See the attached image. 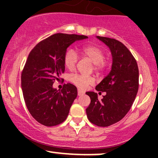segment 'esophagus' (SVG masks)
I'll return each mask as SVG.
<instances>
[{
    "mask_svg": "<svg viewBox=\"0 0 158 158\" xmlns=\"http://www.w3.org/2000/svg\"><path fill=\"white\" fill-rule=\"evenodd\" d=\"M85 94V92L83 91V90H78V96H81L83 95V94Z\"/></svg>",
    "mask_w": 158,
    "mask_h": 158,
    "instance_id": "obj_1",
    "label": "esophagus"
}]
</instances>
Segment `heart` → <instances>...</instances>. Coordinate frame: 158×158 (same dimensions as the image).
Returning a JSON list of instances; mask_svg holds the SVG:
<instances>
[{"label": "heart", "instance_id": "1", "mask_svg": "<svg viewBox=\"0 0 158 158\" xmlns=\"http://www.w3.org/2000/svg\"><path fill=\"white\" fill-rule=\"evenodd\" d=\"M81 54L88 58L94 64V70L97 73L102 72L106 68L107 63L104 60L105 52L96 45H87L81 49ZM78 61L77 52L70 48L66 50L64 56V64L68 70H73ZM70 81L80 89H86L94 83V78L90 76L73 74L70 77Z\"/></svg>", "mask_w": 158, "mask_h": 158}]
</instances>
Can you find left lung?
<instances>
[{"instance_id":"8db88e82","label":"left lung","mask_w":158,"mask_h":158,"mask_svg":"<svg viewBox=\"0 0 158 158\" xmlns=\"http://www.w3.org/2000/svg\"><path fill=\"white\" fill-rule=\"evenodd\" d=\"M111 52V70L96 87L97 91L106 92L100 101L95 92H86L90 98L86 108L87 117L91 123L107 127L121 120L135 101L139 88V70L131 52L120 41L97 36Z\"/></svg>"}]
</instances>
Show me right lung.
<instances>
[{
	"label": "right lung",
	"instance_id": "add662e5",
	"mask_svg": "<svg viewBox=\"0 0 158 158\" xmlns=\"http://www.w3.org/2000/svg\"><path fill=\"white\" fill-rule=\"evenodd\" d=\"M88 36L56 33L34 47L21 73V88L27 109L37 122L45 126L61 124L77 97L75 85L68 83L61 90L52 88L64 72V56L76 41Z\"/></svg>",
	"mask_w": 158,
	"mask_h": 158
}]
</instances>
